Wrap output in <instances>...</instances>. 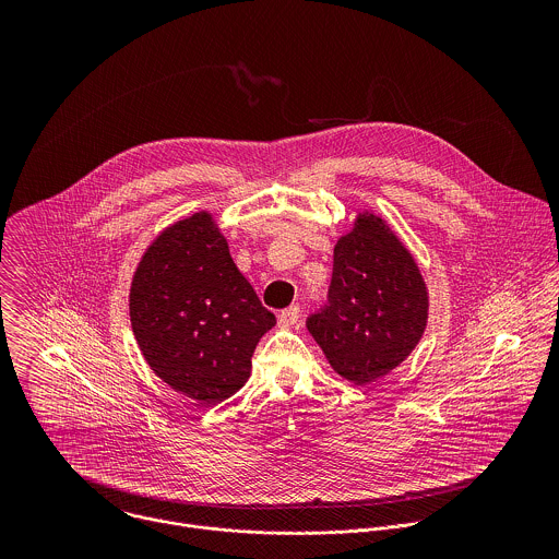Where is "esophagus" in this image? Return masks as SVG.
<instances>
[{"label":"esophagus","mask_w":559,"mask_h":559,"mask_svg":"<svg viewBox=\"0 0 559 559\" xmlns=\"http://www.w3.org/2000/svg\"><path fill=\"white\" fill-rule=\"evenodd\" d=\"M299 314H301V308H299V306H290V308H286V310L280 312L277 322H280V326H293V324H297Z\"/></svg>","instance_id":"1"}]
</instances>
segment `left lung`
<instances>
[{"label": "left lung", "mask_w": 559, "mask_h": 559, "mask_svg": "<svg viewBox=\"0 0 559 559\" xmlns=\"http://www.w3.org/2000/svg\"><path fill=\"white\" fill-rule=\"evenodd\" d=\"M428 322L417 262L385 219L359 213L335 242L326 306L308 319L331 368L355 385L372 383L411 355Z\"/></svg>", "instance_id": "1"}]
</instances>
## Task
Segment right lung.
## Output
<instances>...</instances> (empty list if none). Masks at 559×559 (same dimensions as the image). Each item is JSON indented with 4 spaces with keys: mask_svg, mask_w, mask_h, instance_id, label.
<instances>
[{
    "mask_svg": "<svg viewBox=\"0 0 559 559\" xmlns=\"http://www.w3.org/2000/svg\"><path fill=\"white\" fill-rule=\"evenodd\" d=\"M129 314L155 374L204 406L239 392L255 344L275 324L209 211L171 224L148 245L131 282Z\"/></svg>",
    "mask_w": 559,
    "mask_h": 559,
    "instance_id": "obj_1",
    "label": "right lung"
}]
</instances>
